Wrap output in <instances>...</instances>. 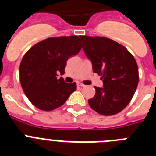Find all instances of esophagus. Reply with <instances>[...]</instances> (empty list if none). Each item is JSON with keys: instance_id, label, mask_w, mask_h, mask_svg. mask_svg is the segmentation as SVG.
<instances>
[{"instance_id": "34e87169", "label": "esophagus", "mask_w": 156, "mask_h": 156, "mask_svg": "<svg viewBox=\"0 0 156 156\" xmlns=\"http://www.w3.org/2000/svg\"><path fill=\"white\" fill-rule=\"evenodd\" d=\"M77 86L82 87H85V85L83 84V83H77Z\"/></svg>"}]
</instances>
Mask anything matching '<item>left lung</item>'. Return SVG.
<instances>
[{"label": "left lung", "instance_id": "1", "mask_svg": "<svg viewBox=\"0 0 156 156\" xmlns=\"http://www.w3.org/2000/svg\"><path fill=\"white\" fill-rule=\"evenodd\" d=\"M94 73L101 76L102 87H94L90 108L103 115L119 113L129 103L138 84L136 60L125 47L111 39L80 36Z\"/></svg>", "mask_w": 156, "mask_h": 156}]
</instances>
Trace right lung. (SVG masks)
<instances>
[{
	"label": "right lung",
	"mask_w": 156,
	"mask_h": 156,
	"mask_svg": "<svg viewBox=\"0 0 156 156\" xmlns=\"http://www.w3.org/2000/svg\"><path fill=\"white\" fill-rule=\"evenodd\" d=\"M81 49L80 36L51 37L37 43L25 54L19 66L22 87L30 102L41 110L62 105L76 83H67L58 73H65L66 62Z\"/></svg>",
	"instance_id": "right-lung-1"
}]
</instances>
